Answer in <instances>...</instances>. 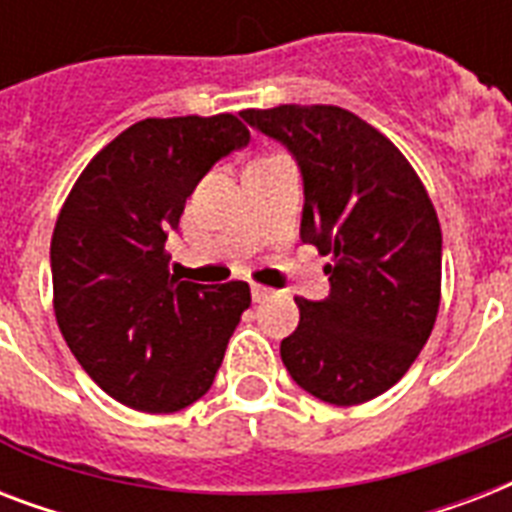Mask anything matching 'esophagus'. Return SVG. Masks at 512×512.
Wrapping results in <instances>:
<instances>
[{
	"instance_id": "1",
	"label": "esophagus",
	"mask_w": 512,
	"mask_h": 512,
	"mask_svg": "<svg viewBox=\"0 0 512 512\" xmlns=\"http://www.w3.org/2000/svg\"><path fill=\"white\" fill-rule=\"evenodd\" d=\"M268 297H271V289L260 287V284H252V300H255V303H263Z\"/></svg>"
}]
</instances>
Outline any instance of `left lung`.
Here are the masks:
<instances>
[{"label": "left lung", "instance_id": "obj_1", "mask_svg": "<svg viewBox=\"0 0 512 512\" xmlns=\"http://www.w3.org/2000/svg\"><path fill=\"white\" fill-rule=\"evenodd\" d=\"M295 154L305 183L300 239L329 255L327 300L295 297L281 361L311 396L372 401L420 356L441 305V225L420 175L372 124L340 106L247 108Z\"/></svg>", "mask_w": 512, "mask_h": 512}]
</instances>
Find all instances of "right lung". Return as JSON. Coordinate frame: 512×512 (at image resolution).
<instances>
[{
	"instance_id": "add662e5",
	"label": "right lung",
	"mask_w": 512,
	"mask_h": 512,
	"mask_svg": "<svg viewBox=\"0 0 512 512\" xmlns=\"http://www.w3.org/2000/svg\"><path fill=\"white\" fill-rule=\"evenodd\" d=\"M239 116L143 119L76 177L52 231V308L82 369L148 414L199 401L252 303L247 281L196 284L164 249L209 167L247 146Z\"/></svg>"
}]
</instances>
